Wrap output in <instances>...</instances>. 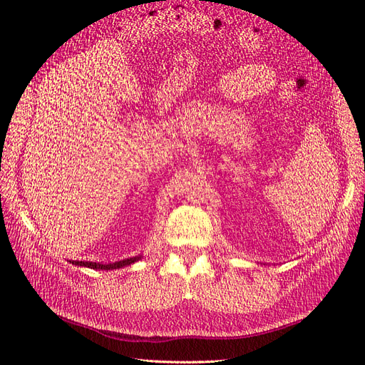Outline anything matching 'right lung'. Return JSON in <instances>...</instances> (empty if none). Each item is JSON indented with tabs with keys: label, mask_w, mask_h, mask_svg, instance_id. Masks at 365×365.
Wrapping results in <instances>:
<instances>
[{
	"label": "right lung",
	"mask_w": 365,
	"mask_h": 365,
	"mask_svg": "<svg viewBox=\"0 0 365 365\" xmlns=\"http://www.w3.org/2000/svg\"><path fill=\"white\" fill-rule=\"evenodd\" d=\"M141 259V254L135 257H129V259H123V260H118V262H113V263H101V262H79V260H73L71 263L76 264V267H86V268H91V269H102V271H113V269H118V268H123L128 267L130 263H135Z\"/></svg>",
	"instance_id": "obj_1"
}]
</instances>
